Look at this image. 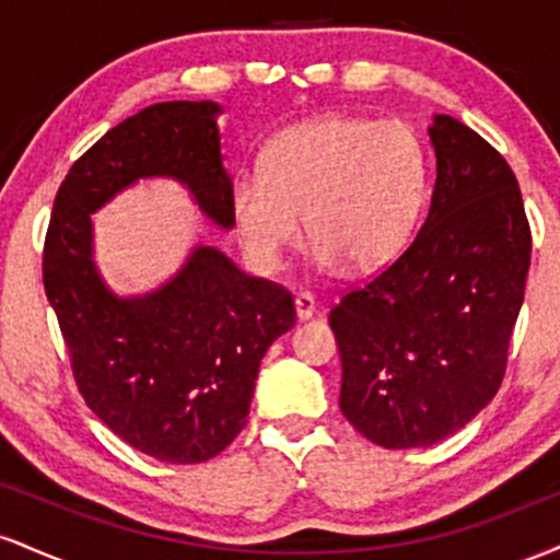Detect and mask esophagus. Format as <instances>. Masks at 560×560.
<instances>
[{"label":"esophagus","instance_id":"obj_1","mask_svg":"<svg viewBox=\"0 0 560 560\" xmlns=\"http://www.w3.org/2000/svg\"><path fill=\"white\" fill-rule=\"evenodd\" d=\"M294 313H298L300 320H307L316 313V300H313L311 292H300L298 298H294Z\"/></svg>","mask_w":560,"mask_h":560}]
</instances>
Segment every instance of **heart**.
<instances>
[{"label":"heart","instance_id":"heart-1","mask_svg":"<svg viewBox=\"0 0 560 560\" xmlns=\"http://www.w3.org/2000/svg\"><path fill=\"white\" fill-rule=\"evenodd\" d=\"M427 197V155L400 120L326 115L268 141L260 176L231 186V221L247 260L273 273L300 240L320 268L387 266L413 236Z\"/></svg>","mask_w":560,"mask_h":560}]
</instances>
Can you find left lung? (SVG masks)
I'll return each instance as SVG.
<instances>
[{
	"mask_svg": "<svg viewBox=\"0 0 560 560\" xmlns=\"http://www.w3.org/2000/svg\"><path fill=\"white\" fill-rule=\"evenodd\" d=\"M429 133L436 182L427 221L329 313L342 358L339 408L389 450L434 445L492 400L532 260L505 158L450 115H436Z\"/></svg>",
	"mask_w": 560,
	"mask_h": 560,
	"instance_id": "8db88e82",
	"label": "left lung"
}]
</instances>
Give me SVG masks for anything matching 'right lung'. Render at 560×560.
Returning a JSON list of instances; mask_svg holds the SVG:
<instances>
[{"label": "right lung", "mask_w": 560, "mask_h": 560, "mask_svg": "<svg viewBox=\"0 0 560 560\" xmlns=\"http://www.w3.org/2000/svg\"><path fill=\"white\" fill-rule=\"evenodd\" d=\"M218 113L215 102H158L110 128L70 165L44 240V292L83 402L163 464H202L234 442L294 300L213 247H197L158 292L118 300L94 271L89 215L137 178L173 176L218 226H234Z\"/></svg>", "instance_id": "obj_1"}]
</instances>
